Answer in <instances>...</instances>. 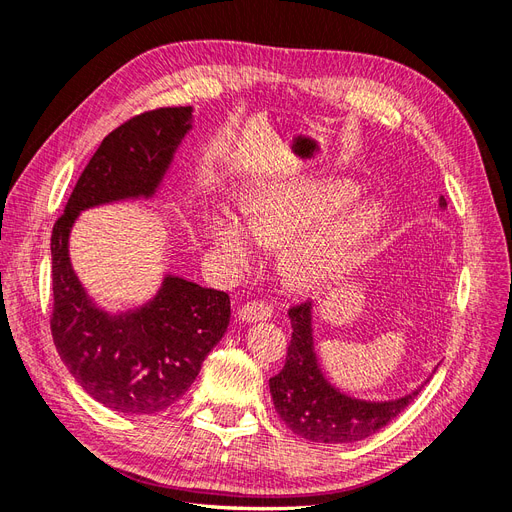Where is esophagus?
I'll use <instances>...</instances> for the list:
<instances>
[{
  "label": "esophagus",
  "instance_id": "obj_1",
  "mask_svg": "<svg viewBox=\"0 0 512 512\" xmlns=\"http://www.w3.org/2000/svg\"><path fill=\"white\" fill-rule=\"evenodd\" d=\"M273 314V307L267 301H250L239 307V320L243 322H256V320H267Z\"/></svg>",
  "mask_w": 512,
  "mask_h": 512
}]
</instances>
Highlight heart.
I'll return each instance as SVG.
<instances>
[{"label": "heart", "mask_w": 512, "mask_h": 512, "mask_svg": "<svg viewBox=\"0 0 512 512\" xmlns=\"http://www.w3.org/2000/svg\"><path fill=\"white\" fill-rule=\"evenodd\" d=\"M356 194L350 185H303V188L271 190L254 198L245 209L247 228L228 213L211 218V237L232 267H247L254 260V241L265 247L290 245L288 271L301 286H314L342 265L354 243L369 235L380 222V209L365 205L350 220L320 237L305 239L333 213L348 205Z\"/></svg>", "instance_id": "1"}]
</instances>
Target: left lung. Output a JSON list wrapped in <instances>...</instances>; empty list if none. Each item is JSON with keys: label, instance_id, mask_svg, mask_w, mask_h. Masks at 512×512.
Masks as SVG:
<instances>
[{"label": "left lung", "instance_id": "left-lung-1", "mask_svg": "<svg viewBox=\"0 0 512 512\" xmlns=\"http://www.w3.org/2000/svg\"><path fill=\"white\" fill-rule=\"evenodd\" d=\"M440 205H446L444 198H440ZM288 318L292 324V339L286 363L280 374L269 380V386L277 414L297 436L327 444L365 440L389 425L421 393L423 384L412 395L378 401V404L339 393L324 380L316 361L312 303L303 301L290 305Z\"/></svg>", "mask_w": 512, "mask_h": 512}]
</instances>
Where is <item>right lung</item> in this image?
Returning a JSON list of instances; mask_svg holds the SVG:
<instances>
[{"label":"right lung","mask_w":512,"mask_h":512,"mask_svg":"<svg viewBox=\"0 0 512 512\" xmlns=\"http://www.w3.org/2000/svg\"><path fill=\"white\" fill-rule=\"evenodd\" d=\"M190 119L192 106H164L121 123L85 166L53 226V342L74 380L123 414H156L185 395L228 329L230 299L168 275L151 303L108 316L72 271L68 235L87 207L156 192Z\"/></svg>","instance_id":"1"}]
</instances>
